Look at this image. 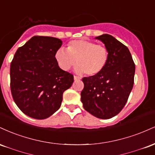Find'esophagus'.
Here are the masks:
<instances>
[{"label": "esophagus", "instance_id": "1", "mask_svg": "<svg viewBox=\"0 0 155 155\" xmlns=\"http://www.w3.org/2000/svg\"><path fill=\"white\" fill-rule=\"evenodd\" d=\"M74 80H75V81H77V80L81 79V78L79 77V76H74Z\"/></svg>", "mask_w": 155, "mask_h": 155}]
</instances>
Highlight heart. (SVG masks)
I'll list each match as a JSON object with an SVG mask.
<instances>
[{
    "instance_id": "b5f03b06",
    "label": "heart",
    "mask_w": 155,
    "mask_h": 155,
    "mask_svg": "<svg viewBox=\"0 0 155 155\" xmlns=\"http://www.w3.org/2000/svg\"><path fill=\"white\" fill-rule=\"evenodd\" d=\"M108 56V49L104 45L84 39L72 41L68 44L67 51L60 49L55 53V59L63 70L68 71L75 65L76 60V72L85 73L90 76L104 70Z\"/></svg>"
}]
</instances>
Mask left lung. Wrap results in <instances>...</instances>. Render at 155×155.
<instances>
[{"mask_svg":"<svg viewBox=\"0 0 155 155\" xmlns=\"http://www.w3.org/2000/svg\"><path fill=\"white\" fill-rule=\"evenodd\" d=\"M96 38L108 51L106 67L95 76L84 77L81 101L84 108L100 119L116 116L124 108L134 84L135 63L129 49L108 34Z\"/></svg>","mask_w":155,"mask_h":155,"instance_id":"obj_1","label":"left lung"}]
</instances>
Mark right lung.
I'll list each match as a JSON object with an SVG mask.
<instances>
[{"label":"right lung","mask_w":155,"mask_h":155,"mask_svg":"<svg viewBox=\"0 0 155 155\" xmlns=\"http://www.w3.org/2000/svg\"><path fill=\"white\" fill-rule=\"evenodd\" d=\"M60 39L35 35L19 47L10 65V88L15 104L32 118L44 120L59 109L74 76L62 70L55 53Z\"/></svg>","instance_id":"right-lung-1"}]
</instances>
